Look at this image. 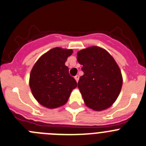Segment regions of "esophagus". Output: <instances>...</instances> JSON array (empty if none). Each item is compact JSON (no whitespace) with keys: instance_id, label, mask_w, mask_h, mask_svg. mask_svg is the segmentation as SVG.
Wrapping results in <instances>:
<instances>
[{"instance_id":"esophagus-1","label":"esophagus","mask_w":146,"mask_h":146,"mask_svg":"<svg viewBox=\"0 0 146 146\" xmlns=\"http://www.w3.org/2000/svg\"><path fill=\"white\" fill-rule=\"evenodd\" d=\"M74 79H75V80H76L77 82H78V81H79V76L78 75H76L75 77H74Z\"/></svg>"}]
</instances>
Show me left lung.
Returning a JSON list of instances; mask_svg holds the SVG:
<instances>
[{"label":"left lung","instance_id":"8db88e82","mask_svg":"<svg viewBox=\"0 0 146 146\" xmlns=\"http://www.w3.org/2000/svg\"><path fill=\"white\" fill-rule=\"evenodd\" d=\"M77 61L84 72L78 88L85 105L96 111L110 108L123 85L121 71L115 59L106 50L91 46L78 51Z\"/></svg>","mask_w":146,"mask_h":146}]
</instances>
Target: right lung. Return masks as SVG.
<instances>
[{
  "label": "right lung",
  "instance_id": "obj_1",
  "mask_svg": "<svg viewBox=\"0 0 146 146\" xmlns=\"http://www.w3.org/2000/svg\"><path fill=\"white\" fill-rule=\"evenodd\" d=\"M72 49L56 47L38 59L31 72L29 85L35 99L43 106L56 108L67 102L77 83L65 65Z\"/></svg>",
  "mask_w": 146,
  "mask_h": 146
}]
</instances>
